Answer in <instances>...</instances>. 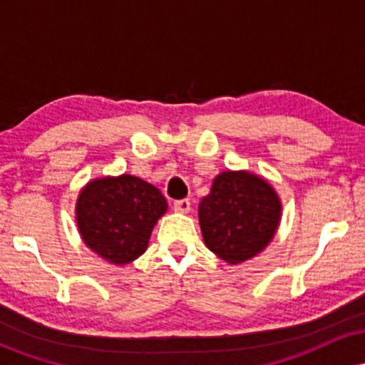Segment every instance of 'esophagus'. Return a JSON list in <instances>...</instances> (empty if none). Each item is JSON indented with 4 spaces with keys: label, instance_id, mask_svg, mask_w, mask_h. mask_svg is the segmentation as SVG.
<instances>
[{
    "label": "esophagus",
    "instance_id": "34e87169",
    "mask_svg": "<svg viewBox=\"0 0 365 365\" xmlns=\"http://www.w3.org/2000/svg\"><path fill=\"white\" fill-rule=\"evenodd\" d=\"M173 209L180 215H187L188 211H190V200L188 199H180V200H175L173 202Z\"/></svg>",
    "mask_w": 365,
    "mask_h": 365
}]
</instances>
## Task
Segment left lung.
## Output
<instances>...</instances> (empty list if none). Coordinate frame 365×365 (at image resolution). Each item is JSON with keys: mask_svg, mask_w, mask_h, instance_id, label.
<instances>
[{"mask_svg": "<svg viewBox=\"0 0 365 365\" xmlns=\"http://www.w3.org/2000/svg\"><path fill=\"white\" fill-rule=\"evenodd\" d=\"M282 221V200L266 178L221 171L199 204L204 244L225 262L242 264L271 244Z\"/></svg>", "mask_w": 365, "mask_h": 365, "instance_id": "1", "label": "left lung"}]
</instances>
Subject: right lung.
<instances>
[{"mask_svg": "<svg viewBox=\"0 0 365 365\" xmlns=\"http://www.w3.org/2000/svg\"><path fill=\"white\" fill-rule=\"evenodd\" d=\"M168 202L159 188L133 175L94 178L78 192L75 221L83 244L115 266L145 252Z\"/></svg>", "mask_w": 365, "mask_h": 365, "instance_id": "obj_1", "label": "right lung"}]
</instances>
